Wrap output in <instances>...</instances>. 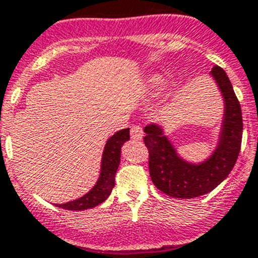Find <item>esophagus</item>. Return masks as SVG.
I'll return each instance as SVG.
<instances>
[{"instance_id": "obj_1", "label": "esophagus", "mask_w": 258, "mask_h": 258, "mask_svg": "<svg viewBox=\"0 0 258 258\" xmlns=\"http://www.w3.org/2000/svg\"><path fill=\"white\" fill-rule=\"evenodd\" d=\"M131 137L133 141H141L143 138V131L142 127L138 125H134L131 129Z\"/></svg>"}]
</instances>
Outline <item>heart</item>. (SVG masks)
<instances>
[{"instance_id":"heart-1","label":"heart","mask_w":258,"mask_h":258,"mask_svg":"<svg viewBox=\"0 0 258 258\" xmlns=\"http://www.w3.org/2000/svg\"><path fill=\"white\" fill-rule=\"evenodd\" d=\"M164 83H165V79L163 76H160V75H151L145 81V90L147 93H154L159 90Z\"/></svg>"}]
</instances>
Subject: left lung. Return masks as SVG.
<instances>
[{
    "label": "left lung",
    "instance_id": "left-lung-1",
    "mask_svg": "<svg viewBox=\"0 0 258 258\" xmlns=\"http://www.w3.org/2000/svg\"><path fill=\"white\" fill-rule=\"evenodd\" d=\"M225 103L220 137L214 151L202 163L182 159L164 129L157 124L145 126V145L149 149L150 175L164 194L178 199H191L211 192L226 178L240 152L243 118L241 108L226 72L218 66L211 71Z\"/></svg>",
    "mask_w": 258,
    "mask_h": 258
}]
</instances>
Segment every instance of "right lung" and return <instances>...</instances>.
<instances>
[{
    "label": "right lung",
    "mask_w": 258,
    "mask_h": 258,
    "mask_svg": "<svg viewBox=\"0 0 258 258\" xmlns=\"http://www.w3.org/2000/svg\"><path fill=\"white\" fill-rule=\"evenodd\" d=\"M129 138H131L129 127L116 132L112 137H109L104 146L103 155H102L101 174L97 183L84 197L66 203V204H56V207L68 209V211H85L103 203L109 197V194L115 186V174L120 165L121 146L124 145V142L129 141Z\"/></svg>",
    "instance_id": "add662e5"
}]
</instances>
